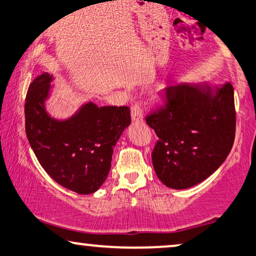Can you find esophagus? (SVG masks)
<instances>
[{
  "mask_svg": "<svg viewBox=\"0 0 256 256\" xmlns=\"http://www.w3.org/2000/svg\"><path fill=\"white\" fill-rule=\"evenodd\" d=\"M142 106H141V103H135L134 106H132V121L141 122L142 121Z\"/></svg>",
  "mask_w": 256,
  "mask_h": 256,
  "instance_id": "34e87169",
  "label": "esophagus"
}]
</instances>
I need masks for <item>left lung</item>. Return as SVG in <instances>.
<instances>
[{
  "mask_svg": "<svg viewBox=\"0 0 256 256\" xmlns=\"http://www.w3.org/2000/svg\"><path fill=\"white\" fill-rule=\"evenodd\" d=\"M162 106L146 116L158 141L152 152L156 176L172 188H188L212 174L235 140L236 112L230 83L178 84L162 91Z\"/></svg>",
  "mask_w": 256,
  "mask_h": 256,
  "instance_id": "left-lung-1",
  "label": "left lung"
}]
</instances>
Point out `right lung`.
I'll return each mask as SVG.
<instances>
[{
	"instance_id": "obj_1",
	"label": "right lung",
	"mask_w": 256,
	"mask_h": 256,
	"mask_svg": "<svg viewBox=\"0 0 256 256\" xmlns=\"http://www.w3.org/2000/svg\"><path fill=\"white\" fill-rule=\"evenodd\" d=\"M52 77L44 72L30 84L26 134L40 165L53 180L80 194H94L109 174L114 147L130 123V110L88 103L65 121L45 110Z\"/></svg>"
}]
</instances>
